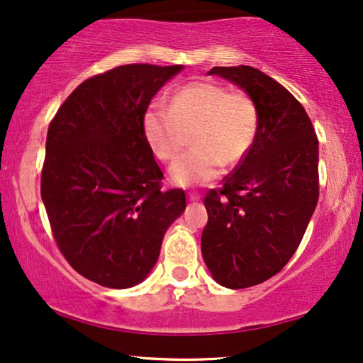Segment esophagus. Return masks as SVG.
Masks as SVG:
<instances>
[{
  "instance_id": "esophagus-1",
  "label": "esophagus",
  "mask_w": 363,
  "mask_h": 363,
  "mask_svg": "<svg viewBox=\"0 0 363 363\" xmlns=\"http://www.w3.org/2000/svg\"><path fill=\"white\" fill-rule=\"evenodd\" d=\"M200 198H201L200 193H195V191L188 193V200H190V201H198V200H200Z\"/></svg>"
}]
</instances>
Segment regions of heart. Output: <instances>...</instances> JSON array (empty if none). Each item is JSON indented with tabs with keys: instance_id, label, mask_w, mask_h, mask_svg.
<instances>
[{
	"instance_id": "b5f03b06",
	"label": "heart",
	"mask_w": 363,
	"mask_h": 363,
	"mask_svg": "<svg viewBox=\"0 0 363 363\" xmlns=\"http://www.w3.org/2000/svg\"><path fill=\"white\" fill-rule=\"evenodd\" d=\"M143 135L158 160L173 162L191 138L193 148L172 167L177 185L208 183L223 165L245 160L256 140L259 111L250 94L215 82H191L173 94L170 106L153 102L142 118Z\"/></svg>"
}]
</instances>
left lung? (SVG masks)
Wrapping results in <instances>:
<instances>
[{"instance_id":"8db88e82","label":"left lung","mask_w":363,"mask_h":363,"mask_svg":"<svg viewBox=\"0 0 363 363\" xmlns=\"http://www.w3.org/2000/svg\"><path fill=\"white\" fill-rule=\"evenodd\" d=\"M259 111L256 140L205 196L201 255L213 277L245 289L276 276L299 247L319 200V140L301 102L251 66L213 67Z\"/></svg>"}]
</instances>
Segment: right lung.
I'll list each match as a JSON object with an SVG mask.
<instances>
[{"instance_id":"add662e5","label":"right lung","mask_w":363,"mask_h":363,"mask_svg":"<svg viewBox=\"0 0 363 363\" xmlns=\"http://www.w3.org/2000/svg\"><path fill=\"white\" fill-rule=\"evenodd\" d=\"M183 66L125 64L74 89L48 128L41 198L59 251L86 279L123 289L147 277L186 206L162 191L143 135L152 97Z\"/></svg>"}]
</instances>
